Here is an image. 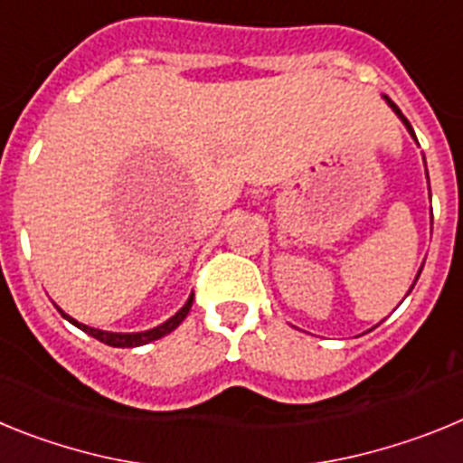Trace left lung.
Here are the masks:
<instances>
[{
  "instance_id": "8db88e82",
  "label": "left lung",
  "mask_w": 463,
  "mask_h": 463,
  "mask_svg": "<svg viewBox=\"0 0 463 463\" xmlns=\"http://www.w3.org/2000/svg\"><path fill=\"white\" fill-rule=\"evenodd\" d=\"M384 101H387V104H390V106H392V110H394L396 116H399V118H401V122H403V125H406V129H408V132H411V137H412V138H415V132H412V127H411V122H408V120H406V116H403V113H401V110H399V106H396V104H394V101H392V99H390V97H384ZM427 178H429V175H427ZM417 278H420V273H417ZM417 278H415V282H417ZM415 282H412V285H415Z\"/></svg>"
}]
</instances>
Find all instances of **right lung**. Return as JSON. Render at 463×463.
Masks as SVG:
<instances>
[{"instance_id": "1", "label": "right lung", "mask_w": 463, "mask_h": 463, "mask_svg": "<svg viewBox=\"0 0 463 463\" xmlns=\"http://www.w3.org/2000/svg\"><path fill=\"white\" fill-rule=\"evenodd\" d=\"M192 298H194V294H190V298H187V301H185V306H183V308L178 310V313H175L174 317H169V320H166L165 325H159V326H155V329H148V331H138V334H113V331L94 329V326H88V325H83V322L69 317V315L64 313L62 308H57V306H55V308L60 310V313H62V317H67V320L71 322V325H76V326H79V329H83L85 334H88V336L97 338V341L106 343V345H110V347H138V345H146V343L157 341V338L166 336V334H171V331H174L175 326L181 325V322L187 317V313H190Z\"/></svg>"}]
</instances>
